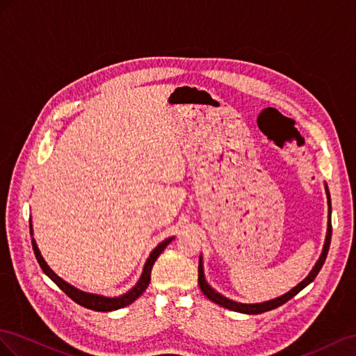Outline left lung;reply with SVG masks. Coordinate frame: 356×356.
I'll list each match as a JSON object with an SVG mask.
<instances>
[{"mask_svg":"<svg viewBox=\"0 0 356 356\" xmlns=\"http://www.w3.org/2000/svg\"><path fill=\"white\" fill-rule=\"evenodd\" d=\"M325 192H327V201H328V227H327V236H325V243H323V249H322V253L319 259L316 261V264H314V267L312 268V271L307 274V277L304 279L302 282H300L296 288H292L289 292L283 293V296L274 298V300H270V301H264V302H257V304H243V302H237V301H232L227 297H223L222 293H219L218 291L213 289L207 280H206V276H204V267H202V257H200V264H198V285H200V289L202 291V293L204 296L211 300L213 302L219 304V306L225 307V309H229V310H234V312H240V313H246V314H258V313H264V312H268V310H273L276 309L279 306H282V304H285L286 301H289L292 297H296L297 293L306 288L309 283H312L314 280V277L318 276V273L321 271L322 266L325 259H327V255H328V250H330V243H331V232H332V228H331V197H330V191H328V186L327 184H325Z\"/></svg>","mask_w":356,"mask_h":356,"instance_id":"left-lung-1","label":"left lung"}]
</instances>
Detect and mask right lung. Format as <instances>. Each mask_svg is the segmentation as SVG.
<instances>
[{
	"mask_svg": "<svg viewBox=\"0 0 356 356\" xmlns=\"http://www.w3.org/2000/svg\"><path fill=\"white\" fill-rule=\"evenodd\" d=\"M29 234H31V236L34 234L31 219H29ZM172 240H175V237L165 238L164 241H161L154 250L150 252V255H149V258H147V261L145 264L143 273H141V276H140L138 282L136 283V286H133L128 292L122 293V296H119V297L98 296V293H90V292L80 291V289L74 288L73 285H70L68 282L60 279L58 274L47 266V262L44 261V258L42 257V253H40V250H38V246H37L34 237H33L31 243H33V249H34V253H35V258H37V261L40 264V267H42V270L44 271L46 276H49L50 279H52L56 283V285L60 289H63L71 300L76 301L77 304H80V306H83V307L90 309V310H95V312H113V310H118V309L129 306L131 302H134L141 296V293L146 291V288L149 286V282H150L152 267H154V264H155V261L158 259V257L162 253V250H164Z\"/></svg>",
	"mask_w": 356,
	"mask_h": 356,
	"instance_id": "1",
	"label": "right lung"
}]
</instances>
